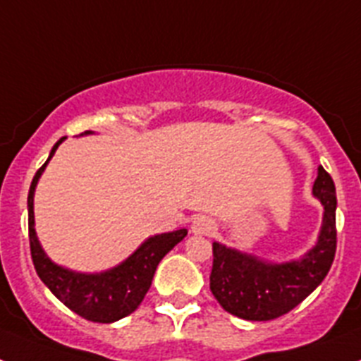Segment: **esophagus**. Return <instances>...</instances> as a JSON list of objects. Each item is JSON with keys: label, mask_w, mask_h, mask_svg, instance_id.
<instances>
[{"label": "esophagus", "mask_w": 361, "mask_h": 361, "mask_svg": "<svg viewBox=\"0 0 361 361\" xmlns=\"http://www.w3.org/2000/svg\"><path fill=\"white\" fill-rule=\"evenodd\" d=\"M215 231V222L208 216H197L191 224V233L195 235H212Z\"/></svg>", "instance_id": "esophagus-1"}]
</instances>
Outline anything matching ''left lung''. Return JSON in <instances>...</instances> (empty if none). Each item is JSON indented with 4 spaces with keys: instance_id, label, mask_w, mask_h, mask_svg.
I'll return each instance as SVG.
<instances>
[{
    "instance_id": "left-lung-1",
    "label": "left lung",
    "mask_w": 361,
    "mask_h": 361,
    "mask_svg": "<svg viewBox=\"0 0 361 361\" xmlns=\"http://www.w3.org/2000/svg\"><path fill=\"white\" fill-rule=\"evenodd\" d=\"M312 193L324 204V226L317 245L298 262H264L213 244L209 289L224 311L244 320H275L302 304L327 276L336 253V190L322 166Z\"/></svg>"
}]
</instances>
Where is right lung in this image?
<instances>
[{"label":"right lung","instance_id":"obj_1","mask_svg":"<svg viewBox=\"0 0 361 361\" xmlns=\"http://www.w3.org/2000/svg\"><path fill=\"white\" fill-rule=\"evenodd\" d=\"M63 141H65V137H61L54 145L50 157L36 171L32 178L30 190H28V240H30L32 262H34L36 273L43 280L44 286L54 293L57 300H61L70 311L88 322L111 324V322L128 317L130 312H133L141 305L149 286H152L159 262L168 251L173 250L175 245L186 237L188 231L177 229V231L155 235V237L148 238L121 266L114 267L106 273H97V275L72 273L65 267L50 262L49 257L41 250L36 229H34V190H36V184L43 173L44 166L49 164L57 146Z\"/></svg>","mask_w":361,"mask_h":361}]
</instances>
